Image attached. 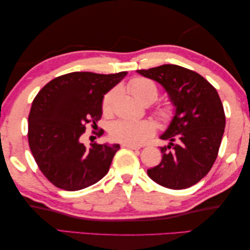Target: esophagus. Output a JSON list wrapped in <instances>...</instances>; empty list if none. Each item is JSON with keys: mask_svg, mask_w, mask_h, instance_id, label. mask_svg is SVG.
I'll list each match as a JSON object with an SVG mask.
<instances>
[{"mask_svg": "<svg viewBox=\"0 0 250 250\" xmlns=\"http://www.w3.org/2000/svg\"><path fill=\"white\" fill-rule=\"evenodd\" d=\"M122 147H125V148H129V149H140L141 146L137 145H132V144H122Z\"/></svg>", "mask_w": 250, "mask_h": 250, "instance_id": "obj_1", "label": "esophagus"}]
</instances>
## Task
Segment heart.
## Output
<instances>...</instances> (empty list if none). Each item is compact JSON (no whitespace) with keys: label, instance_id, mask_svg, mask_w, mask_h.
I'll use <instances>...</instances> for the list:
<instances>
[{"label":"heart","instance_id":"obj_1","mask_svg":"<svg viewBox=\"0 0 250 250\" xmlns=\"http://www.w3.org/2000/svg\"><path fill=\"white\" fill-rule=\"evenodd\" d=\"M127 87L129 92L142 103H153L159 93L157 84L148 77L138 76L128 82ZM117 96V89H110L105 94L102 102V109L104 114H110L113 110L114 101ZM174 106L170 104H162L155 109V114L162 121L168 122L174 117ZM154 133V125L148 121H127L118 120L113 122L109 127V135L114 141L123 144L137 145L152 136Z\"/></svg>","mask_w":250,"mask_h":250}]
</instances>
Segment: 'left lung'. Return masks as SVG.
<instances>
[{
  "mask_svg": "<svg viewBox=\"0 0 250 250\" xmlns=\"http://www.w3.org/2000/svg\"><path fill=\"white\" fill-rule=\"evenodd\" d=\"M158 82L168 93L175 115L161 138L162 162L147 170L155 183L170 189H185L205 177L217 158L226 125L224 107L216 88L198 73L165 64L138 69Z\"/></svg>",
  "mask_w": 250,
  "mask_h": 250,
  "instance_id": "left-lung-1",
  "label": "left lung"
}]
</instances>
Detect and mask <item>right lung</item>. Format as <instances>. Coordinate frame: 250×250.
Returning <instances> with one entry per match:
<instances>
[{
  "mask_svg": "<svg viewBox=\"0 0 250 250\" xmlns=\"http://www.w3.org/2000/svg\"><path fill=\"white\" fill-rule=\"evenodd\" d=\"M127 75L73 72L45 85L35 96L28 115V145L39 168L53 185L80 190L108 173L120 145L81 143L86 124L102 117L104 94ZM103 129L98 133L101 136Z\"/></svg>",
  "mask_w": 250,
  "mask_h": 250,
  "instance_id": "1",
  "label": "right lung"
}]
</instances>
